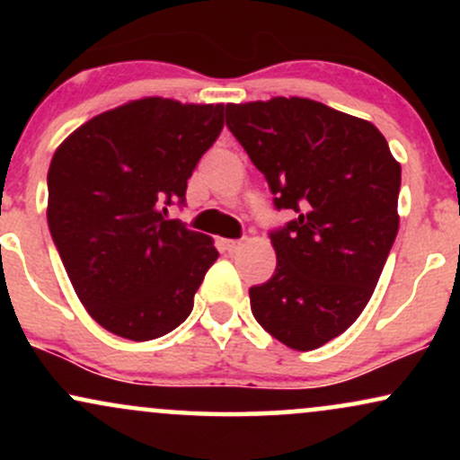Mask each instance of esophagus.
Masks as SVG:
<instances>
[{"instance_id": "obj_1", "label": "esophagus", "mask_w": 460, "mask_h": 460, "mask_svg": "<svg viewBox=\"0 0 460 460\" xmlns=\"http://www.w3.org/2000/svg\"><path fill=\"white\" fill-rule=\"evenodd\" d=\"M220 246H223L225 252L234 255V252H237L242 248V242L240 240H223V242H220Z\"/></svg>"}]
</instances>
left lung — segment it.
Wrapping results in <instances>:
<instances>
[{
    "instance_id": "left-lung-1",
    "label": "left lung",
    "mask_w": 460,
    "mask_h": 460,
    "mask_svg": "<svg viewBox=\"0 0 460 460\" xmlns=\"http://www.w3.org/2000/svg\"><path fill=\"white\" fill-rule=\"evenodd\" d=\"M226 128L263 172L277 268L248 289L255 320L294 350L335 340L372 298L398 235L400 164L369 120L303 97L229 103Z\"/></svg>"
}]
</instances>
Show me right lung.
Instances as JSON below:
<instances>
[{"instance_id": "right-lung-1", "label": "right lung", "mask_w": 460, "mask_h": 460, "mask_svg": "<svg viewBox=\"0 0 460 460\" xmlns=\"http://www.w3.org/2000/svg\"><path fill=\"white\" fill-rule=\"evenodd\" d=\"M223 125V103L145 97L97 114L56 149L47 223L77 298L105 331L155 340L192 311L218 251L166 216Z\"/></svg>"}]
</instances>
